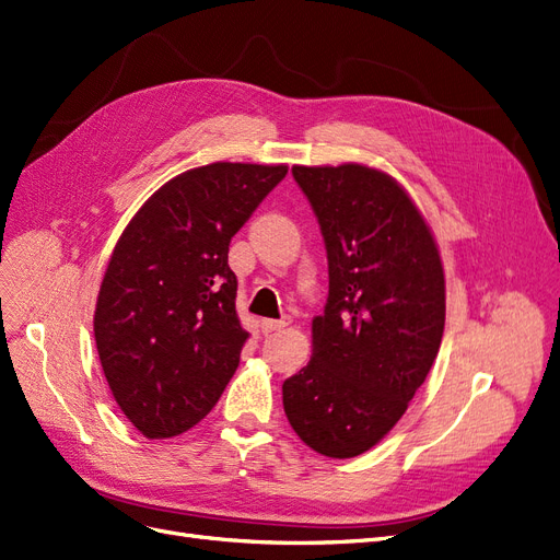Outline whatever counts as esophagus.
<instances>
[{"instance_id":"34e87169","label":"esophagus","mask_w":560,"mask_h":560,"mask_svg":"<svg viewBox=\"0 0 560 560\" xmlns=\"http://www.w3.org/2000/svg\"><path fill=\"white\" fill-rule=\"evenodd\" d=\"M288 325V320H262L260 323V327H262V332L265 335H269V332H279V329H283Z\"/></svg>"}]
</instances>
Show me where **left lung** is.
I'll list each match as a JSON object with an SVG mask.
<instances>
[{
	"mask_svg": "<svg viewBox=\"0 0 560 560\" xmlns=\"http://www.w3.org/2000/svg\"><path fill=\"white\" fill-rule=\"evenodd\" d=\"M327 248L329 295L314 355L283 383L298 436L350 459L395 427L439 355L445 275L439 244L404 186L362 163L293 165Z\"/></svg>",
	"mask_w": 560,
	"mask_h": 560,
	"instance_id": "left-lung-1",
	"label": "left lung"
}]
</instances>
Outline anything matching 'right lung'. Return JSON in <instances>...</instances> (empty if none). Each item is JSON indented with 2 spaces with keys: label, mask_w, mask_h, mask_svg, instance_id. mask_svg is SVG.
Returning <instances> with one entry per match:
<instances>
[{
  "label": "right lung",
  "mask_w": 560,
  "mask_h": 560,
  "mask_svg": "<svg viewBox=\"0 0 560 560\" xmlns=\"http://www.w3.org/2000/svg\"><path fill=\"white\" fill-rule=\"evenodd\" d=\"M288 165L217 161L154 191L124 228L103 275L94 339L129 422L173 439L214 408L248 332L228 267L233 235Z\"/></svg>",
  "instance_id": "1"
}]
</instances>
